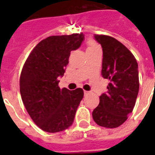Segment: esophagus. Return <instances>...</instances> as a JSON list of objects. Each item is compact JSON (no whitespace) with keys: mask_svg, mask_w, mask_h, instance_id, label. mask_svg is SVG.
<instances>
[{"mask_svg":"<svg viewBox=\"0 0 155 155\" xmlns=\"http://www.w3.org/2000/svg\"><path fill=\"white\" fill-rule=\"evenodd\" d=\"M84 95H87V94H89V91H84Z\"/></svg>","mask_w":155,"mask_h":155,"instance_id":"obj_1","label":"esophagus"}]
</instances>
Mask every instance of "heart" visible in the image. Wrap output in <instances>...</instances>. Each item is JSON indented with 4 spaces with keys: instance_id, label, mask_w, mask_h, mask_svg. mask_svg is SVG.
Returning a JSON list of instances; mask_svg holds the SVG:
<instances>
[{
    "instance_id": "b5f03b06",
    "label": "heart",
    "mask_w": 155,
    "mask_h": 155,
    "mask_svg": "<svg viewBox=\"0 0 155 155\" xmlns=\"http://www.w3.org/2000/svg\"><path fill=\"white\" fill-rule=\"evenodd\" d=\"M98 49H99V47H98V45H97L94 42H93V41H88V42H87V48H86V52H87V53L98 50Z\"/></svg>"
}]
</instances>
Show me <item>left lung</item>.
<instances>
[{"label": "left lung", "mask_w": 155, "mask_h": 155, "mask_svg": "<svg viewBox=\"0 0 155 155\" xmlns=\"http://www.w3.org/2000/svg\"><path fill=\"white\" fill-rule=\"evenodd\" d=\"M102 48V77L110 83L99 97L92 112L94 121L101 127L116 128L127 120L134 109L139 91L138 64L131 52L111 36L94 35Z\"/></svg>", "instance_id": "1"}]
</instances>
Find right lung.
Masks as SVG:
<instances>
[{"label":"right lung","instance_id":"add662e5","mask_svg":"<svg viewBox=\"0 0 155 155\" xmlns=\"http://www.w3.org/2000/svg\"><path fill=\"white\" fill-rule=\"evenodd\" d=\"M84 39L83 33L48 37L25 63L20 77L21 99L31 120L46 132L63 131L73 124L84 91L61 89L58 78L65 73L71 51L78 49Z\"/></svg>","mask_w":155,"mask_h":155}]
</instances>
